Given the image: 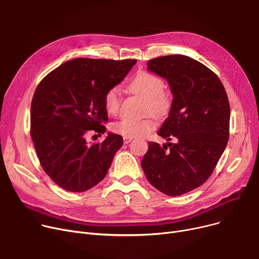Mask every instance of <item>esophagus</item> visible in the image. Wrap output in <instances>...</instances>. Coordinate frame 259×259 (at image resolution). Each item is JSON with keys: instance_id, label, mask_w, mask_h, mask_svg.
Returning <instances> with one entry per match:
<instances>
[{"instance_id": "34e87169", "label": "esophagus", "mask_w": 259, "mask_h": 259, "mask_svg": "<svg viewBox=\"0 0 259 259\" xmlns=\"http://www.w3.org/2000/svg\"><path fill=\"white\" fill-rule=\"evenodd\" d=\"M122 140H124V143H125V144H128V143H130V142L132 141V138H129V137H124V138H122Z\"/></svg>"}]
</instances>
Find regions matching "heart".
I'll return each instance as SVG.
<instances>
[{"label":"heart","instance_id":"b5f03b06","mask_svg":"<svg viewBox=\"0 0 259 259\" xmlns=\"http://www.w3.org/2000/svg\"><path fill=\"white\" fill-rule=\"evenodd\" d=\"M164 80L149 71H139L130 80L129 89L145 99L144 111L156 116H164L172 106L171 95L164 90ZM104 106L108 114L115 115L120 108L118 87L109 89L104 97ZM155 127V122L150 116L141 119L121 118L112 125V130L129 138L145 137Z\"/></svg>","mask_w":259,"mask_h":259}]
</instances>
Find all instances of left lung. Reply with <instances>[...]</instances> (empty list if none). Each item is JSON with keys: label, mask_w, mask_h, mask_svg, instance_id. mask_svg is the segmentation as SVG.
Returning <instances> with one entry per match:
<instances>
[{"label": "left lung", "mask_w": 259, "mask_h": 259, "mask_svg": "<svg viewBox=\"0 0 259 259\" xmlns=\"http://www.w3.org/2000/svg\"><path fill=\"white\" fill-rule=\"evenodd\" d=\"M147 64L149 70L168 80L173 101L157 132L169 143L149 142L141 165L149 183L160 192L183 195L210 178L228 144L227 92L219 76L189 57L171 54Z\"/></svg>", "instance_id": "left-lung-1"}]
</instances>
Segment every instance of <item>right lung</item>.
<instances>
[{
    "label": "right lung",
    "instance_id": "1",
    "mask_svg": "<svg viewBox=\"0 0 259 259\" xmlns=\"http://www.w3.org/2000/svg\"><path fill=\"white\" fill-rule=\"evenodd\" d=\"M135 63L78 58L62 64L37 85L30 137L43 170L64 190L87 191L110 168L122 138L109 133L102 143H88L87 137L105 133V93L120 83Z\"/></svg>",
    "mask_w": 259,
    "mask_h": 259
}]
</instances>
